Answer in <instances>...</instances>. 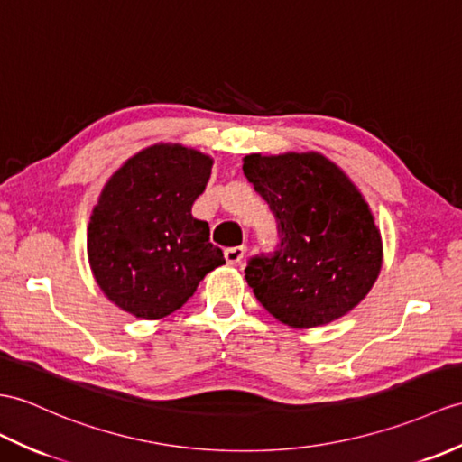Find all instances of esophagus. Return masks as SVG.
<instances>
[{"label":"esophagus","instance_id":"obj_1","mask_svg":"<svg viewBox=\"0 0 462 462\" xmlns=\"http://www.w3.org/2000/svg\"><path fill=\"white\" fill-rule=\"evenodd\" d=\"M244 254H245V248H244V245H236V248L224 250V257H226V262H228L230 265L240 263V262L244 260Z\"/></svg>","mask_w":462,"mask_h":462}]
</instances>
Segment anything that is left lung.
I'll return each instance as SVG.
<instances>
[{
	"label": "left lung",
	"mask_w": 462,
	"mask_h": 462,
	"mask_svg": "<svg viewBox=\"0 0 462 462\" xmlns=\"http://www.w3.org/2000/svg\"><path fill=\"white\" fill-rule=\"evenodd\" d=\"M244 175L277 222L280 244L254 255L245 282L267 313L293 328L332 323L368 295L382 236L360 190L320 153L244 157Z\"/></svg>",
	"instance_id": "1"
}]
</instances>
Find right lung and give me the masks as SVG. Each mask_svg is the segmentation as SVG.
Instances as JSON below:
<instances>
[{"label":"right lung","instance_id":"1","mask_svg":"<svg viewBox=\"0 0 462 462\" xmlns=\"http://www.w3.org/2000/svg\"><path fill=\"white\" fill-rule=\"evenodd\" d=\"M212 159L179 143L135 153L100 192L88 224V262L104 295L137 319L180 309L224 262L205 220L190 214Z\"/></svg>","mask_w":462,"mask_h":462}]
</instances>
